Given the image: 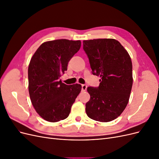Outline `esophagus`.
<instances>
[{
  "label": "esophagus",
  "mask_w": 159,
  "mask_h": 159,
  "mask_svg": "<svg viewBox=\"0 0 159 159\" xmlns=\"http://www.w3.org/2000/svg\"><path fill=\"white\" fill-rule=\"evenodd\" d=\"M81 89H82V91H86V89H87V85H86L85 84L81 85Z\"/></svg>",
  "instance_id": "esophagus-1"
}]
</instances>
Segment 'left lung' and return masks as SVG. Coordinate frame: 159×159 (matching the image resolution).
I'll return each instance as SVG.
<instances>
[{"mask_svg":"<svg viewBox=\"0 0 159 159\" xmlns=\"http://www.w3.org/2000/svg\"><path fill=\"white\" fill-rule=\"evenodd\" d=\"M93 75L100 77L99 87H88L90 99L85 111L91 119L109 122L117 118L128 104L133 85L132 61L127 51L113 38L84 40Z\"/></svg>","mask_w":159,"mask_h":159,"instance_id":"8db88e82","label":"left lung"}]
</instances>
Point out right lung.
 Segmentation results:
<instances>
[{
    "instance_id": "obj_1",
    "label": "right lung",
    "mask_w": 159,
    "mask_h": 159,
    "mask_svg": "<svg viewBox=\"0 0 159 159\" xmlns=\"http://www.w3.org/2000/svg\"><path fill=\"white\" fill-rule=\"evenodd\" d=\"M80 47V40L48 41L32 57L28 70L30 98L36 111L47 121L54 123L68 117L80 93V84L68 85L60 80Z\"/></svg>"
}]
</instances>
